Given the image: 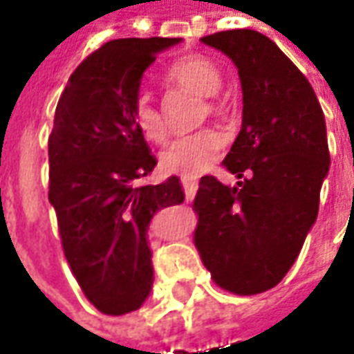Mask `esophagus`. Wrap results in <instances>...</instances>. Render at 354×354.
Returning a JSON list of instances; mask_svg holds the SVG:
<instances>
[{
    "mask_svg": "<svg viewBox=\"0 0 354 354\" xmlns=\"http://www.w3.org/2000/svg\"><path fill=\"white\" fill-rule=\"evenodd\" d=\"M181 185H183L185 191V201L191 203L195 198V193H197V179L195 177H183L181 179Z\"/></svg>",
    "mask_w": 354,
    "mask_h": 354,
    "instance_id": "34e87169",
    "label": "esophagus"
}]
</instances>
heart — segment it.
<instances>
[{
	"mask_svg": "<svg viewBox=\"0 0 354 354\" xmlns=\"http://www.w3.org/2000/svg\"><path fill=\"white\" fill-rule=\"evenodd\" d=\"M165 78L173 86L207 96V108H203V114H207V110L211 114H218L223 110V104L214 96L223 86V75L218 66L209 59L183 57L171 64ZM133 122L147 142H165L167 138L165 118L157 110L156 104L149 102L147 98H140L136 104ZM223 147H225V140L216 129H201L171 143L161 153V167L173 175L195 177L211 167L216 157L221 156Z\"/></svg>",
	"mask_w": 354,
	"mask_h": 354,
	"instance_id": "heart-1",
	"label": "heart"
}]
</instances>
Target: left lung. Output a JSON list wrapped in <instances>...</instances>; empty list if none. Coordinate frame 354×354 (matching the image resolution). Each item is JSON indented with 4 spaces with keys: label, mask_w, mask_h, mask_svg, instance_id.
Wrapping results in <instances>:
<instances>
[{
    "label": "left lung",
    "mask_w": 354,
    "mask_h": 354,
    "mask_svg": "<svg viewBox=\"0 0 354 354\" xmlns=\"http://www.w3.org/2000/svg\"><path fill=\"white\" fill-rule=\"evenodd\" d=\"M201 41L236 64L244 108L223 161L240 181L201 177L195 246L218 288L254 295L290 272L317 218L331 163L325 116L309 80L266 35L234 29Z\"/></svg>",
    "instance_id": "8db88e82"
}]
</instances>
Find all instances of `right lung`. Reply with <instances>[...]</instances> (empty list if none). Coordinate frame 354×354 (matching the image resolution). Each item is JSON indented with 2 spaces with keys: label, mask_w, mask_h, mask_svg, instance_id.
I'll return each mask as SVG.
<instances>
[{
  "label": "right lung",
  "mask_w": 354,
  "mask_h": 354,
  "mask_svg": "<svg viewBox=\"0 0 354 354\" xmlns=\"http://www.w3.org/2000/svg\"><path fill=\"white\" fill-rule=\"evenodd\" d=\"M181 39H116L76 66L48 136V203L66 262L100 313L140 309L153 283L147 230L181 205L177 177L143 179L157 165L133 122L145 68Z\"/></svg>",
  "instance_id": "1"
}]
</instances>
